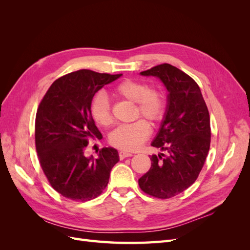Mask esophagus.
Returning <instances> with one entry per match:
<instances>
[{
	"label": "esophagus",
	"mask_w": 250,
	"mask_h": 250,
	"mask_svg": "<svg viewBox=\"0 0 250 250\" xmlns=\"http://www.w3.org/2000/svg\"><path fill=\"white\" fill-rule=\"evenodd\" d=\"M131 155H132L131 153L125 152V151H121V152H119V158H120V160H124V158L129 157V156H131Z\"/></svg>",
	"instance_id": "esophagus-1"
}]
</instances>
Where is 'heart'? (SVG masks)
I'll use <instances>...</instances> for the list:
<instances>
[{
	"label": "heart",
	"instance_id": "b5f03b06",
	"mask_svg": "<svg viewBox=\"0 0 250 250\" xmlns=\"http://www.w3.org/2000/svg\"><path fill=\"white\" fill-rule=\"evenodd\" d=\"M113 95L135 103L134 118H145L152 125L160 124L165 118L167 108L165 94L160 88L149 86L145 81L126 79L113 88ZM90 113L95 122L103 127H108L113 121L109 102L104 94H98L93 98ZM149 135V124L144 120H138L116 128L109 135V144L121 150L134 151L143 145Z\"/></svg>",
	"mask_w": 250,
	"mask_h": 250
}]
</instances>
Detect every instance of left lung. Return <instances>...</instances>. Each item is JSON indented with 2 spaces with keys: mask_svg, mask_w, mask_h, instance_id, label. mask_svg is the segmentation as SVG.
Wrapping results in <instances>:
<instances>
[{
  "mask_svg": "<svg viewBox=\"0 0 250 250\" xmlns=\"http://www.w3.org/2000/svg\"><path fill=\"white\" fill-rule=\"evenodd\" d=\"M141 75L158 77L169 92L165 119L151 144L168 154L150 157L151 167L139 179V186L150 196L168 199L192 186L206 163L210 145L209 113L197 83L176 66L163 63Z\"/></svg>",
  "mask_w": 250,
  "mask_h": 250,
  "instance_id": "8db88e82",
  "label": "left lung"
}]
</instances>
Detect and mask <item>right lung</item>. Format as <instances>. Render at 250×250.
Listing matches in <instances>:
<instances>
[{
    "label": "right lung",
    "instance_id": "1",
    "mask_svg": "<svg viewBox=\"0 0 250 250\" xmlns=\"http://www.w3.org/2000/svg\"><path fill=\"white\" fill-rule=\"evenodd\" d=\"M122 74L79 70L56 79L47 90L35 118V147L51 187L63 197L88 201L106 188L119 162L118 151L102 148L97 158L84 156L90 139H102L90 113L98 90Z\"/></svg>",
    "mask_w": 250,
    "mask_h": 250
}]
</instances>
